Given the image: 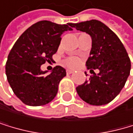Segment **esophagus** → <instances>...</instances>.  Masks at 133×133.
Instances as JSON below:
<instances>
[{"mask_svg": "<svg viewBox=\"0 0 133 133\" xmlns=\"http://www.w3.org/2000/svg\"><path fill=\"white\" fill-rule=\"evenodd\" d=\"M66 73H67V74H73V73H74V70H72V69H67V71H66Z\"/></svg>", "mask_w": 133, "mask_h": 133, "instance_id": "obj_1", "label": "esophagus"}]
</instances>
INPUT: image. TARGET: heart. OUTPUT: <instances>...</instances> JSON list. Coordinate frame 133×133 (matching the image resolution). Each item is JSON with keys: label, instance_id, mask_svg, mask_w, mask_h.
<instances>
[{"label": "heart", "instance_id": "heart-1", "mask_svg": "<svg viewBox=\"0 0 133 133\" xmlns=\"http://www.w3.org/2000/svg\"><path fill=\"white\" fill-rule=\"evenodd\" d=\"M80 63V61L78 58L75 57H71V58H68L67 59H65L64 64L68 66V67L70 68H75L77 67Z\"/></svg>", "mask_w": 133, "mask_h": 133}]
</instances>
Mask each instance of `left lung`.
I'll use <instances>...</instances> for the list:
<instances>
[{
	"label": "left lung",
	"mask_w": 133,
	"mask_h": 133,
	"mask_svg": "<svg viewBox=\"0 0 133 133\" xmlns=\"http://www.w3.org/2000/svg\"><path fill=\"white\" fill-rule=\"evenodd\" d=\"M71 26L91 36V49L86 66L92 71L99 69V74L90 76L76 91L90 105H106L119 94L130 74L131 61L127 50L116 34L99 20L71 23Z\"/></svg>",
	"instance_id": "obj_1"
}]
</instances>
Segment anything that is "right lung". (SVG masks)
Listing matches in <instances>:
<instances>
[{
	"label": "right lung",
	"mask_w": 133,
	"mask_h": 133,
	"mask_svg": "<svg viewBox=\"0 0 133 133\" xmlns=\"http://www.w3.org/2000/svg\"><path fill=\"white\" fill-rule=\"evenodd\" d=\"M71 23L57 24L47 20L29 27L15 43L8 55L5 74L15 96L27 105L40 106L53 101L65 69L55 66L48 74L41 65L52 60L61 35L73 30Z\"/></svg>",
	"instance_id": "add662e5"
}]
</instances>
